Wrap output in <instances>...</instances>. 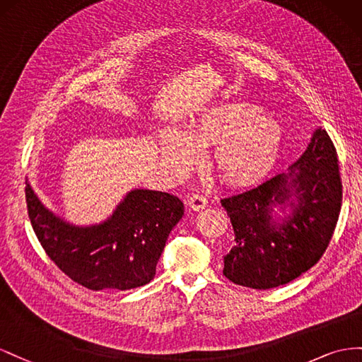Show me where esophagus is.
<instances>
[{"label": "esophagus", "instance_id": "esophagus-1", "mask_svg": "<svg viewBox=\"0 0 362 362\" xmlns=\"http://www.w3.org/2000/svg\"><path fill=\"white\" fill-rule=\"evenodd\" d=\"M208 206V200H206L200 194H192L188 199V208L192 211H200Z\"/></svg>", "mask_w": 362, "mask_h": 362}]
</instances>
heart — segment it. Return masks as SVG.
I'll return each instance as SVG.
<instances>
[{
	"mask_svg": "<svg viewBox=\"0 0 362 362\" xmlns=\"http://www.w3.org/2000/svg\"><path fill=\"white\" fill-rule=\"evenodd\" d=\"M281 122L249 101H226L206 107L183 129H167L159 136L160 159L171 173L182 175L212 147L211 165L230 187H247L270 173L281 153Z\"/></svg>",
	"mask_w": 362,
	"mask_h": 362,
	"instance_id": "obj_1",
	"label": "heart"
}]
</instances>
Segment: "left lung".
I'll list each match as a JSON object with an SVG mask.
<instances>
[{"instance_id": "8db88e82", "label": "left lung", "mask_w": 362, "mask_h": 362, "mask_svg": "<svg viewBox=\"0 0 362 362\" xmlns=\"http://www.w3.org/2000/svg\"><path fill=\"white\" fill-rule=\"evenodd\" d=\"M341 199L337 150L327 132L318 127L285 173L221 200L235 233L224 256V276L255 290H270L302 276L327 249Z\"/></svg>"}]
</instances>
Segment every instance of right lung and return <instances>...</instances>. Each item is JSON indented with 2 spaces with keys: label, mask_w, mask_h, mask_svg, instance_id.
Listing matches in <instances>:
<instances>
[{
  "label": "right lung",
  "mask_w": 362,
  "mask_h": 362,
  "mask_svg": "<svg viewBox=\"0 0 362 362\" xmlns=\"http://www.w3.org/2000/svg\"><path fill=\"white\" fill-rule=\"evenodd\" d=\"M28 216L62 272L89 290L126 291L148 284L183 203L168 192L130 189L105 221L78 226L54 214L25 180Z\"/></svg>",
  "instance_id": "right-lung-1"
}]
</instances>
